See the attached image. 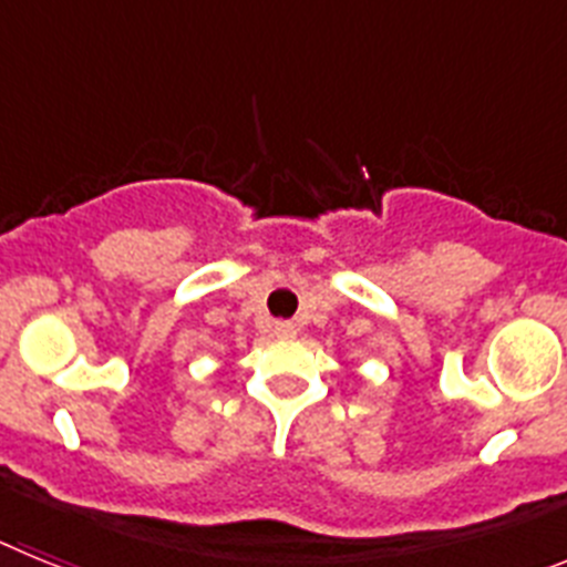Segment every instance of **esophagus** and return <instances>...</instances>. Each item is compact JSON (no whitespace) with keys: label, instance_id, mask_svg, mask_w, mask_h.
Here are the masks:
<instances>
[{"label":"esophagus","instance_id":"1","mask_svg":"<svg viewBox=\"0 0 567 567\" xmlns=\"http://www.w3.org/2000/svg\"><path fill=\"white\" fill-rule=\"evenodd\" d=\"M275 334H278L280 340H292L295 338V327H292V323H287V320H280V323H275Z\"/></svg>","mask_w":567,"mask_h":567}]
</instances>
